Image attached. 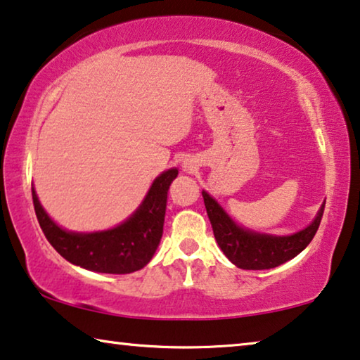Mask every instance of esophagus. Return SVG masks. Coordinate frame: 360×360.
<instances>
[{
	"label": "esophagus",
	"instance_id": "obj_1",
	"mask_svg": "<svg viewBox=\"0 0 360 360\" xmlns=\"http://www.w3.org/2000/svg\"><path fill=\"white\" fill-rule=\"evenodd\" d=\"M194 168V165H192V162H186L184 163V169H192Z\"/></svg>",
	"mask_w": 360,
	"mask_h": 360
}]
</instances>
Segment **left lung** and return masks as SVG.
Segmentation results:
<instances>
[{
    "label": "left lung",
    "mask_w": 360,
    "mask_h": 360,
    "mask_svg": "<svg viewBox=\"0 0 360 360\" xmlns=\"http://www.w3.org/2000/svg\"><path fill=\"white\" fill-rule=\"evenodd\" d=\"M202 197L219 249L243 270H268L294 259L314 239L325 210V205H321L314 221L302 231L291 236H270L238 226L205 191Z\"/></svg>",
    "instance_id": "8db88e82"
}]
</instances>
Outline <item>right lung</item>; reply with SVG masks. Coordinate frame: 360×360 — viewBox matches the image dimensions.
I'll list each match as a JSON object with an SVG mask.
<instances>
[{
    "instance_id": "right-lung-1",
    "label": "right lung",
    "mask_w": 360,
    "mask_h": 360,
    "mask_svg": "<svg viewBox=\"0 0 360 360\" xmlns=\"http://www.w3.org/2000/svg\"><path fill=\"white\" fill-rule=\"evenodd\" d=\"M178 169H168L153 181L142 205L120 226L100 233H71L58 226L40 205L35 189L32 198L45 238L68 262L90 271L126 275L146 266L163 234L166 198Z\"/></svg>"
}]
</instances>
